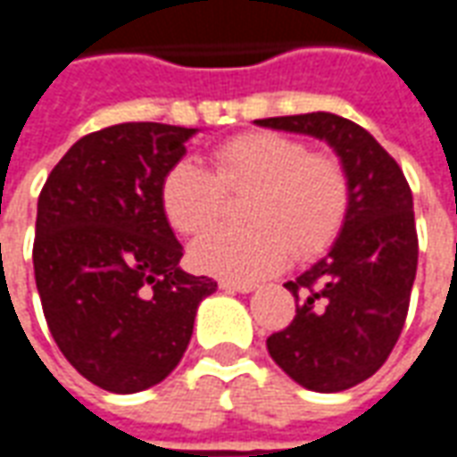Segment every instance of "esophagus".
I'll return each instance as SVG.
<instances>
[{"label": "esophagus", "mask_w": 457, "mask_h": 457, "mask_svg": "<svg viewBox=\"0 0 457 457\" xmlns=\"http://www.w3.org/2000/svg\"><path fill=\"white\" fill-rule=\"evenodd\" d=\"M220 288L228 294H252L257 287L254 284H237V281H220Z\"/></svg>", "instance_id": "obj_1"}]
</instances>
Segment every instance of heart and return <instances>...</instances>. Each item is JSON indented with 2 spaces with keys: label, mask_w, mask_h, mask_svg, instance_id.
Here are the masks:
<instances>
[{
  "label": "heart",
  "mask_w": 457,
  "mask_h": 457,
  "mask_svg": "<svg viewBox=\"0 0 457 457\" xmlns=\"http://www.w3.org/2000/svg\"><path fill=\"white\" fill-rule=\"evenodd\" d=\"M215 173L198 161H176L161 180V210L170 228L200 235L218 220L225 190H252L249 228H220L190 247L193 267L247 284L287 267L291 252L313 257L336 239L350 205V186L333 156L306 141L252 131L212 151Z\"/></svg>",
  "instance_id": "obj_1"
}]
</instances>
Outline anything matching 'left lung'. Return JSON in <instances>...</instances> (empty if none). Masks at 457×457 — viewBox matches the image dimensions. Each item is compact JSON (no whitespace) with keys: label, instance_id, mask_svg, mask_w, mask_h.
I'll use <instances>...</instances> for the list:
<instances>
[{"label":"left lung","instance_id":"8db88e82","mask_svg":"<svg viewBox=\"0 0 457 457\" xmlns=\"http://www.w3.org/2000/svg\"><path fill=\"white\" fill-rule=\"evenodd\" d=\"M254 124L326 141L347 176L343 228L313 267L284 284L298 301L296 318L267 340L294 382L343 392L382 367L406 320L419 262L411 188L382 144L345 117L308 112Z\"/></svg>","mask_w":457,"mask_h":457}]
</instances>
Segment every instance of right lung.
<instances>
[{"label": "right lung", "mask_w": 457, "mask_h": 457, "mask_svg": "<svg viewBox=\"0 0 457 457\" xmlns=\"http://www.w3.org/2000/svg\"><path fill=\"white\" fill-rule=\"evenodd\" d=\"M200 129L124 121L65 151L38 195L36 288L65 360L114 394L163 382L218 281L180 269L161 180Z\"/></svg>", "instance_id": "1"}]
</instances>
